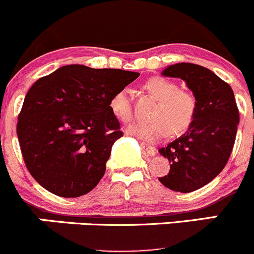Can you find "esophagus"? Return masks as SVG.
<instances>
[{
	"mask_svg": "<svg viewBox=\"0 0 254 254\" xmlns=\"http://www.w3.org/2000/svg\"><path fill=\"white\" fill-rule=\"evenodd\" d=\"M140 147H142L143 152H145L148 155H150V157L155 155V153H157V150H155L154 147H152V145L145 144V143H140Z\"/></svg>",
	"mask_w": 254,
	"mask_h": 254,
	"instance_id": "1",
	"label": "esophagus"
}]
</instances>
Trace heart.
<instances>
[{
  "label": "heart",
  "mask_w": 254,
  "mask_h": 254,
  "mask_svg": "<svg viewBox=\"0 0 254 254\" xmlns=\"http://www.w3.org/2000/svg\"><path fill=\"white\" fill-rule=\"evenodd\" d=\"M144 87L158 100L150 114L153 121L132 125L126 129L128 134L143 142H157L165 137L168 132L178 135L191 126L197 109L194 95L180 90L177 82L160 76L148 80ZM110 109L120 121L129 122L132 120L133 107L128 90H119L112 95Z\"/></svg>",
  "instance_id": "1"
}]
</instances>
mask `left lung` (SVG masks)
Instances as JSON below:
<instances>
[{
	"label": "left lung",
	"instance_id": "left-lung-1",
	"mask_svg": "<svg viewBox=\"0 0 254 254\" xmlns=\"http://www.w3.org/2000/svg\"><path fill=\"white\" fill-rule=\"evenodd\" d=\"M162 75L185 81L197 109L187 132L159 149L170 163L159 182L174 191L191 192L215 179L230 158L240 124L235 95L227 82L201 65L178 63Z\"/></svg>",
	"mask_w": 254,
	"mask_h": 254
}]
</instances>
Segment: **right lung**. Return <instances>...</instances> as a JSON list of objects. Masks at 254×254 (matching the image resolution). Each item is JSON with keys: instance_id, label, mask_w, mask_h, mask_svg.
I'll return each mask as SVG.
<instances>
[{"instance_id": "obj_1", "label": "right lung", "mask_w": 254, "mask_h": 254, "mask_svg": "<svg viewBox=\"0 0 254 254\" xmlns=\"http://www.w3.org/2000/svg\"><path fill=\"white\" fill-rule=\"evenodd\" d=\"M138 76L127 70L71 64L32 85L17 135L27 169L44 189L79 197L99 184L112 145L122 137L110 100Z\"/></svg>"}]
</instances>
